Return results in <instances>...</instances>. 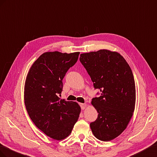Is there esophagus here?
Here are the masks:
<instances>
[{
	"instance_id": "esophagus-1",
	"label": "esophagus",
	"mask_w": 157,
	"mask_h": 157,
	"mask_svg": "<svg viewBox=\"0 0 157 157\" xmlns=\"http://www.w3.org/2000/svg\"><path fill=\"white\" fill-rule=\"evenodd\" d=\"M80 106H81V109L82 110L86 109V107L87 106V105L86 103H80Z\"/></svg>"
}]
</instances>
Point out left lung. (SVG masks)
Wrapping results in <instances>:
<instances>
[{"instance_id":"left-lung-1","label":"left lung","mask_w":157,"mask_h":157,"mask_svg":"<svg viewBox=\"0 0 157 157\" xmlns=\"http://www.w3.org/2000/svg\"><path fill=\"white\" fill-rule=\"evenodd\" d=\"M79 60L90 76L100 96L92 98L98 113L91 122L93 135L109 141L126 128L135 109L136 85L132 71L119 53L108 50L83 53Z\"/></svg>"}]
</instances>
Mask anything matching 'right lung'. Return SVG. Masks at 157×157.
<instances>
[{"label": "right lung", "mask_w": 157, "mask_h": 157, "mask_svg": "<svg viewBox=\"0 0 157 157\" xmlns=\"http://www.w3.org/2000/svg\"><path fill=\"white\" fill-rule=\"evenodd\" d=\"M79 55L44 52L33 64L25 79L24 102L29 117L40 130L56 140L70 135L81 111L77 102L59 97L62 79Z\"/></svg>", "instance_id": "right-lung-1"}]
</instances>
